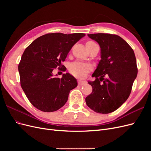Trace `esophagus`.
<instances>
[{"mask_svg": "<svg viewBox=\"0 0 151 151\" xmlns=\"http://www.w3.org/2000/svg\"><path fill=\"white\" fill-rule=\"evenodd\" d=\"M87 83V82L84 80H79L78 81V84L79 86H83Z\"/></svg>", "mask_w": 151, "mask_h": 151, "instance_id": "1", "label": "esophagus"}]
</instances>
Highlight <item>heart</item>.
Here are the masks:
<instances>
[{"mask_svg":"<svg viewBox=\"0 0 151 151\" xmlns=\"http://www.w3.org/2000/svg\"><path fill=\"white\" fill-rule=\"evenodd\" d=\"M95 43L92 41H89L86 43V45H91ZM91 69L90 65L84 63L80 62H75L71 63L69 66V71L71 74L76 77H84L87 73L89 72Z\"/></svg>","mask_w":151,"mask_h":151,"instance_id":"b5f03b06","label":"heart"}]
</instances>
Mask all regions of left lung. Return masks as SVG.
<instances>
[{
	"label": "left lung",
	"mask_w": 151,
	"mask_h": 151,
	"mask_svg": "<svg viewBox=\"0 0 151 151\" xmlns=\"http://www.w3.org/2000/svg\"><path fill=\"white\" fill-rule=\"evenodd\" d=\"M88 36L99 45L101 59L92 75L95 81L88 82L93 91L86 98V103L96 113H111L120 108L130 94L138 72L135 53L118 35L96 33Z\"/></svg>",
	"instance_id": "left-lung-1"
}]
</instances>
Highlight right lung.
Segmentation results:
<instances>
[{
  "label": "right lung",
  "mask_w": 151,
  "mask_h": 151,
  "mask_svg": "<svg viewBox=\"0 0 151 151\" xmlns=\"http://www.w3.org/2000/svg\"><path fill=\"white\" fill-rule=\"evenodd\" d=\"M85 35L48 33L36 39L26 48L18 70L21 88L35 108L53 112L66 103L70 90L77 86V80L68 73L58 78L52 72L57 67H65L62 62L72 47Z\"/></svg>",
  "instance_id": "add662e5"
}]
</instances>
